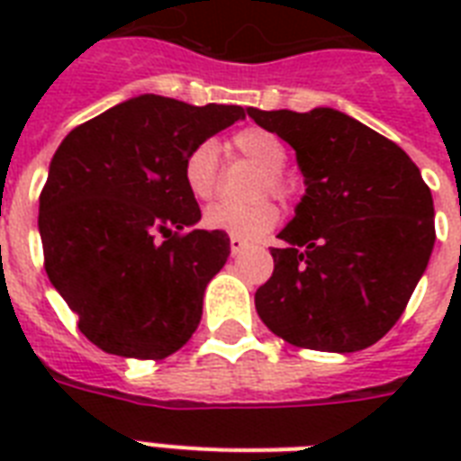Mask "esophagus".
<instances>
[{
  "label": "esophagus",
  "instance_id": "esophagus-1",
  "mask_svg": "<svg viewBox=\"0 0 461 461\" xmlns=\"http://www.w3.org/2000/svg\"><path fill=\"white\" fill-rule=\"evenodd\" d=\"M230 249H231V256H239L244 249H249V241H244V239H239V237H231Z\"/></svg>",
  "mask_w": 461,
  "mask_h": 461
}]
</instances>
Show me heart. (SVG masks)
<instances>
[{"label": "heart", "instance_id": "b5f03b06", "mask_svg": "<svg viewBox=\"0 0 461 461\" xmlns=\"http://www.w3.org/2000/svg\"><path fill=\"white\" fill-rule=\"evenodd\" d=\"M234 148L251 159L260 169H266L267 176L263 181V191L285 194L287 184L282 181L280 172L287 162V150L275 133L251 126L234 136ZM217 159L220 148L215 140H201L195 143L184 158L181 176L186 184L188 194L195 201H210L217 191ZM280 220V212L270 201L253 203V205H231V203H215L203 212V227L212 231H224L230 237H239L244 241L266 237Z\"/></svg>", "mask_w": 461, "mask_h": 461}]
</instances>
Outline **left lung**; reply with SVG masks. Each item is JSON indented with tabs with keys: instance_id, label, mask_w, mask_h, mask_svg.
<instances>
[{
	"instance_id": "left-lung-1",
	"label": "left lung",
	"mask_w": 461,
	"mask_h": 461,
	"mask_svg": "<svg viewBox=\"0 0 461 461\" xmlns=\"http://www.w3.org/2000/svg\"><path fill=\"white\" fill-rule=\"evenodd\" d=\"M294 148L306 194L256 292L260 321L285 342L349 354L400 321L436 244L433 195L397 143L332 107H249Z\"/></svg>"
}]
</instances>
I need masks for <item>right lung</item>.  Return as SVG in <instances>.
I'll return each mask as SVG.
<instances>
[{"instance_id": "obj_1", "label": "right lung", "mask_w": 461, "mask_h": 461, "mask_svg": "<svg viewBox=\"0 0 461 461\" xmlns=\"http://www.w3.org/2000/svg\"><path fill=\"white\" fill-rule=\"evenodd\" d=\"M244 117L237 104L146 93L76 126L57 148L40 194L45 270L78 330L107 354L158 361L198 328L230 237L194 230L201 208L181 165L195 143Z\"/></svg>"}]
</instances>
